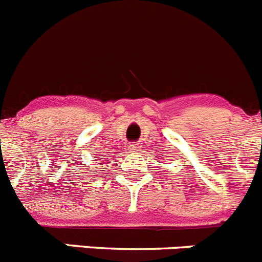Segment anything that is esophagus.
Here are the masks:
<instances>
[{
    "label": "esophagus",
    "instance_id": "34e87169",
    "mask_svg": "<svg viewBox=\"0 0 262 262\" xmlns=\"http://www.w3.org/2000/svg\"><path fill=\"white\" fill-rule=\"evenodd\" d=\"M128 148H129V150H133V151L140 150V145H139V144H136V143H133L131 145L128 146Z\"/></svg>",
    "mask_w": 262,
    "mask_h": 262
}]
</instances>
